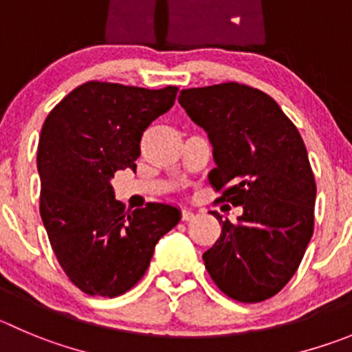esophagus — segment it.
I'll return each instance as SVG.
<instances>
[{
	"mask_svg": "<svg viewBox=\"0 0 352 352\" xmlns=\"http://www.w3.org/2000/svg\"><path fill=\"white\" fill-rule=\"evenodd\" d=\"M192 219H195V212H192V210H186L184 208L182 210V221H192Z\"/></svg>",
	"mask_w": 352,
	"mask_h": 352,
	"instance_id": "obj_1",
	"label": "esophagus"
}]
</instances>
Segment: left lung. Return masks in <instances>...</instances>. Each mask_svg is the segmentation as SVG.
Listing matches in <instances>:
<instances>
[{
	"mask_svg": "<svg viewBox=\"0 0 352 352\" xmlns=\"http://www.w3.org/2000/svg\"><path fill=\"white\" fill-rule=\"evenodd\" d=\"M187 116L208 133L217 201L243 206L222 221L221 238L203 254L213 283L245 304L276 295L300 265L314 231L316 182L297 126L257 88L228 81L179 95Z\"/></svg>",
	"mask_w": 352,
	"mask_h": 352,
	"instance_id": "1",
	"label": "left lung"
}]
</instances>
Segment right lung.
<instances>
[{"mask_svg":"<svg viewBox=\"0 0 352 352\" xmlns=\"http://www.w3.org/2000/svg\"><path fill=\"white\" fill-rule=\"evenodd\" d=\"M177 91L87 81L43 123L41 221L60 267L91 297H118L135 287L156 243L179 224L172 205L124 210L111 186L118 170L135 172L144 131L173 106Z\"/></svg>","mask_w":352,"mask_h":352,"instance_id":"obj_1","label":"right lung"}]
</instances>
